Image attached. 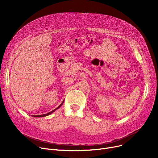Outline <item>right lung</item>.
Returning <instances> with one entry per match:
<instances>
[{
    "instance_id": "1",
    "label": "right lung",
    "mask_w": 158,
    "mask_h": 158,
    "mask_svg": "<svg viewBox=\"0 0 158 158\" xmlns=\"http://www.w3.org/2000/svg\"><path fill=\"white\" fill-rule=\"evenodd\" d=\"M63 102H64V101H63V102L58 106L57 108H56L55 110H54L53 111H51V112H49V113H46V114H40V115H32V117H46V116H48V115H49V114H51V113H52L55 110H57V109H59L60 107L62 106V104H63Z\"/></svg>"
}]
</instances>
